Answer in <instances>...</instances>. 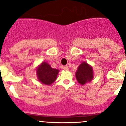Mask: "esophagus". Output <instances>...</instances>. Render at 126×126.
I'll return each mask as SVG.
<instances>
[{
	"instance_id": "obj_1",
	"label": "esophagus",
	"mask_w": 126,
	"mask_h": 126,
	"mask_svg": "<svg viewBox=\"0 0 126 126\" xmlns=\"http://www.w3.org/2000/svg\"><path fill=\"white\" fill-rule=\"evenodd\" d=\"M63 69H64V71H68V69H69V68H68V66H64L63 67Z\"/></svg>"
}]
</instances>
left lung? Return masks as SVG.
I'll return each mask as SVG.
<instances>
[{"label": "left lung", "instance_id": "8db88e82", "mask_svg": "<svg viewBox=\"0 0 126 126\" xmlns=\"http://www.w3.org/2000/svg\"><path fill=\"white\" fill-rule=\"evenodd\" d=\"M76 77L80 84L84 85L85 83L91 82L93 79V68L86 62H82L78 67L76 72Z\"/></svg>", "mask_w": 126, "mask_h": 126}]
</instances>
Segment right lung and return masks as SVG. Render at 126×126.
I'll return each instance as SVG.
<instances>
[{
    "mask_svg": "<svg viewBox=\"0 0 126 126\" xmlns=\"http://www.w3.org/2000/svg\"><path fill=\"white\" fill-rule=\"evenodd\" d=\"M59 70L52 68L46 62H43L36 68V75L40 82L45 85L52 84L57 79Z\"/></svg>",
    "mask_w": 126,
    "mask_h": 126,
    "instance_id": "obj_1",
    "label": "right lung"
}]
</instances>
